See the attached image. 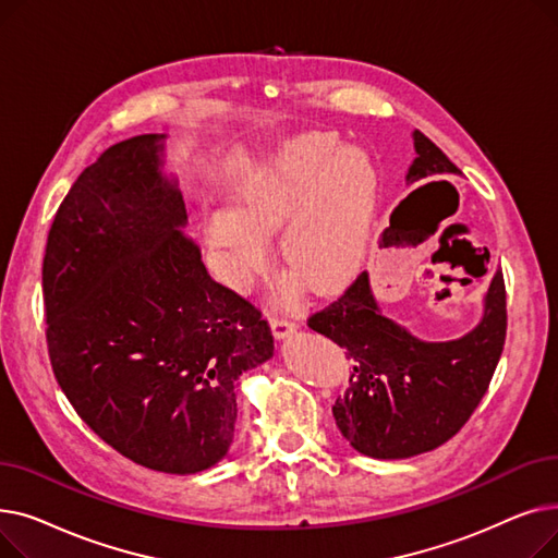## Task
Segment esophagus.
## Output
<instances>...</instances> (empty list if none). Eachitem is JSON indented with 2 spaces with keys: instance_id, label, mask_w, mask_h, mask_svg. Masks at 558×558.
Instances as JSON below:
<instances>
[{
  "instance_id": "obj_1",
  "label": "esophagus",
  "mask_w": 558,
  "mask_h": 558,
  "mask_svg": "<svg viewBox=\"0 0 558 558\" xmlns=\"http://www.w3.org/2000/svg\"><path fill=\"white\" fill-rule=\"evenodd\" d=\"M269 324H271L274 335H276V337H280V339L296 330V320H294V318H289V316H282V314H274V316L269 318Z\"/></svg>"
}]
</instances>
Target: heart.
Here are the masks:
<instances>
[{
  "mask_svg": "<svg viewBox=\"0 0 558 558\" xmlns=\"http://www.w3.org/2000/svg\"><path fill=\"white\" fill-rule=\"evenodd\" d=\"M335 146L330 135L289 142L234 192L230 217L215 215L205 226L232 284L257 271L264 240L278 228L282 264L310 289L330 291L355 276L373 221L375 169L355 146Z\"/></svg>",
  "mask_w": 558,
  "mask_h": 558,
  "instance_id": "b5f03b06",
  "label": "heart"
}]
</instances>
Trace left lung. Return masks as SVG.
<instances>
[{"instance_id":"left-lung-1","label":"left lung","mask_w":558,"mask_h":558,"mask_svg":"<svg viewBox=\"0 0 558 558\" xmlns=\"http://www.w3.org/2000/svg\"><path fill=\"white\" fill-rule=\"evenodd\" d=\"M414 146L409 183L461 173L421 131ZM307 326L355 364L332 407L345 441L373 459H407L444 446L484 398L507 339L505 276L495 271L477 328L454 341H421L393 324L379 312L366 271Z\"/></svg>"}]
</instances>
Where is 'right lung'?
<instances>
[{
  "instance_id": "1",
  "label": "right lung",
  "mask_w": 558,
  "mask_h": 558,
  "mask_svg": "<svg viewBox=\"0 0 558 558\" xmlns=\"http://www.w3.org/2000/svg\"><path fill=\"white\" fill-rule=\"evenodd\" d=\"M165 135L106 149L58 208L43 262L47 348L81 421L126 459L171 475L221 461L234 387L274 355L262 312L215 282L162 175Z\"/></svg>"
}]
</instances>
